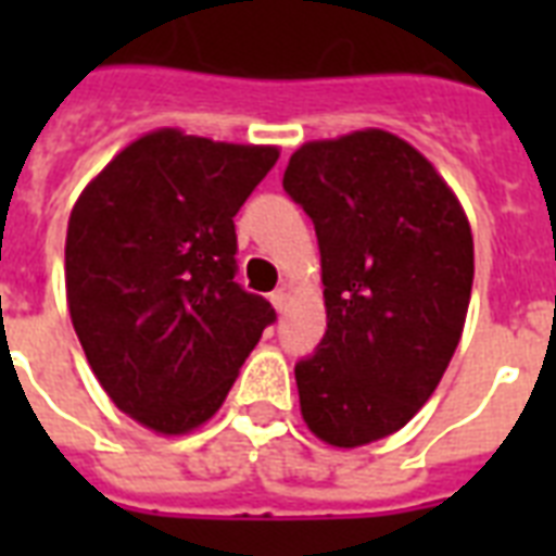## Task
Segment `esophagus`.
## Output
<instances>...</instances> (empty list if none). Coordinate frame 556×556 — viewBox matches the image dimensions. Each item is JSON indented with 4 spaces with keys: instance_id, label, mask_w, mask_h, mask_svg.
<instances>
[{
    "instance_id": "obj_1",
    "label": "esophagus",
    "mask_w": 556,
    "mask_h": 556,
    "mask_svg": "<svg viewBox=\"0 0 556 556\" xmlns=\"http://www.w3.org/2000/svg\"><path fill=\"white\" fill-rule=\"evenodd\" d=\"M291 296H294V286H291V282H282V286L270 294V303H274V308L282 314L288 308V303H291Z\"/></svg>"
}]
</instances>
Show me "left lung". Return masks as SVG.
<instances>
[{"mask_svg": "<svg viewBox=\"0 0 556 556\" xmlns=\"http://www.w3.org/2000/svg\"><path fill=\"white\" fill-rule=\"evenodd\" d=\"M282 187L314 222L326 300V334L294 369L300 413L331 447H364L427 404L456 352L470 222L439 169L387 129L303 143Z\"/></svg>", "mask_w": 556, "mask_h": 556, "instance_id": "obj_1", "label": "left lung"}]
</instances>
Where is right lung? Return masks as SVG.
Masks as SVG:
<instances>
[{
    "instance_id": "obj_1",
    "label": "right lung",
    "mask_w": 556,
    "mask_h": 556,
    "mask_svg": "<svg viewBox=\"0 0 556 556\" xmlns=\"http://www.w3.org/2000/svg\"><path fill=\"white\" fill-rule=\"evenodd\" d=\"M277 159V147L164 126L124 147L74 201V331L112 404L159 435L210 421L277 317L233 282V216Z\"/></svg>"
}]
</instances>
